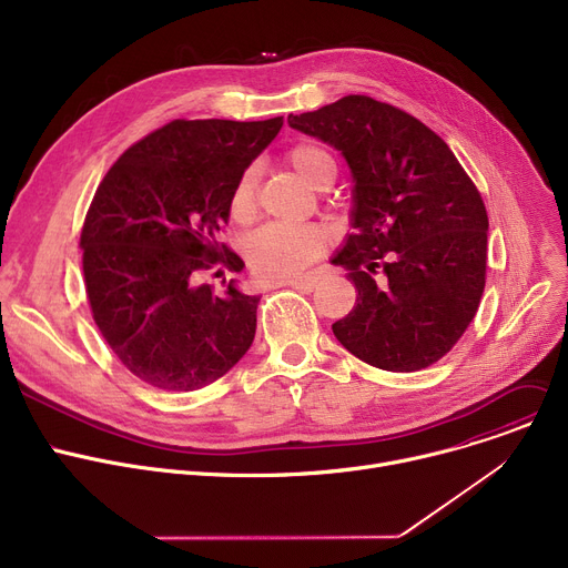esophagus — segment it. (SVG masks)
<instances>
[{"mask_svg": "<svg viewBox=\"0 0 568 568\" xmlns=\"http://www.w3.org/2000/svg\"><path fill=\"white\" fill-rule=\"evenodd\" d=\"M290 287H294V290H298V292H313V287H315V278L313 276H304V278H296V281H290L287 283Z\"/></svg>", "mask_w": 568, "mask_h": 568, "instance_id": "esophagus-1", "label": "esophagus"}]
</instances>
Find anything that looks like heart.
Wrapping results in <instances>:
<instances>
[{
  "label": "heart",
  "mask_w": 568,
  "mask_h": 568,
  "mask_svg": "<svg viewBox=\"0 0 568 568\" xmlns=\"http://www.w3.org/2000/svg\"><path fill=\"white\" fill-rule=\"evenodd\" d=\"M290 166L308 184L324 189L335 178V160L320 143H296L287 150ZM257 166H246L231 192V216L240 223L255 214ZM328 237L317 225H262L244 244L251 272L264 281H287L298 276L326 251Z\"/></svg>",
  "instance_id": "1"
}]
</instances>
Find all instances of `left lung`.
I'll return each mask as SVG.
<instances>
[{"instance_id": "obj_1", "label": "left lung", "mask_w": 568, "mask_h": 568, "mask_svg": "<svg viewBox=\"0 0 568 568\" xmlns=\"http://www.w3.org/2000/svg\"><path fill=\"white\" fill-rule=\"evenodd\" d=\"M287 123L337 148L356 182L354 233L331 260L358 292L333 324L339 345L388 372L434 365L459 343L486 283L488 216L475 182L434 130L369 95Z\"/></svg>"}]
</instances>
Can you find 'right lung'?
Segmentation results:
<instances>
[{"instance_id": "1", "label": "right lung", "mask_w": 568, "mask_h": 568, "mask_svg": "<svg viewBox=\"0 0 568 568\" xmlns=\"http://www.w3.org/2000/svg\"><path fill=\"white\" fill-rule=\"evenodd\" d=\"M270 121L178 119L145 134L102 178L80 237L93 320L141 382L199 390L251 347L260 296L235 278L242 257L219 242L240 173L267 148Z\"/></svg>"}]
</instances>
